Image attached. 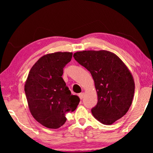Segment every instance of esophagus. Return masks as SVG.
<instances>
[{
	"label": "esophagus",
	"instance_id": "obj_1",
	"mask_svg": "<svg viewBox=\"0 0 153 153\" xmlns=\"http://www.w3.org/2000/svg\"><path fill=\"white\" fill-rule=\"evenodd\" d=\"M79 97H80V99H81V100H83V98H84L85 94H84V93H81L79 94Z\"/></svg>",
	"mask_w": 153,
	"mask_h": 153
}]
</instances>
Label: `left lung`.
<instances>
[{
  "label": "left lung",
  "instance_id": "8db88e82",
  "mask_svg": "<svg viewBox=\"0 0 153 153\" xmlns=\"http://www.w3.org/2000/svg\"><path fill=\"white\" fill-rule=\"evenodd\" d=\"M74 59L91 72L97 94L91 111L100 123L111 125L124 116L131 105L135 83L123 60L106 50H88L74 53Z\"/></svg>",
  "mask_w": 153,
  "mask_h": 153
}]
</instances>
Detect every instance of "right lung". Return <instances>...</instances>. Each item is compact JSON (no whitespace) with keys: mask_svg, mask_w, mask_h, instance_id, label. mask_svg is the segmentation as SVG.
<instances>
[{"mask_svg":"<svg viewBox=\"0 0 153 153\" xmlns=\"http://www.w3.org/2000/svg\"><path fill=\"white\" fill-rule=\"evenodd\" d=\"M72 52H55L39 58L30 69L24 91L30 112L39 123L58 129L66 122V114L76 109L80 102L66 85L62 75L70 61Z\"/></svg>","mask_w":153,"mask_h":153,"instance_id":"add662e5","label":"right lung"}]
</instances>
